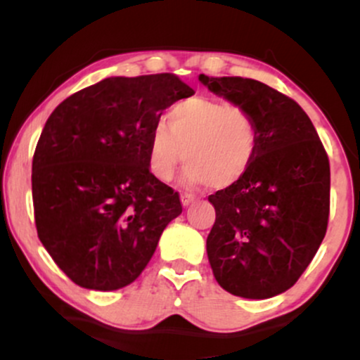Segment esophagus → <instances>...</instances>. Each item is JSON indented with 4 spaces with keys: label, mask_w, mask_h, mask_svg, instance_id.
<instances>
[{
    "label": "esophagus",
    "mask_w": 360,
    "mask_h": 360,
    "mask_svg": "<svg viewBox=\"0 0 360 360\" xmlns=\"http://www.w3.org/2000/svg\"><path fill=\"white\" fill-rule=\"evenodd\" d=\"M193 201H194V194H191V193H183V194H181V203H183L184 206L191 205Z\"/></svg>",
    "instance_id": "1"
}]
</instances>
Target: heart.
I'll use <instances>...</instances> for the list:
<instances>
[{
    "mask_svg": "<svg viewBox=\"0 0 360 360\" xmlns=\"http://www.w3.org/2000/svg\"><path fill=\"white\" fill-rule=\"evenodd\" d=\"M257 150V130L249 111L213 98H189L167 111V125L157 122L148 135V169L171 181L188 160L184 179L225 189L249 171Z\"/></svg>",
    "mask_w": 360,
    "mask_h": 360,
    "instance_id": "heart-1",
    "label": "heart"
}]
</instances>
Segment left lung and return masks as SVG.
Wrapping results in <instances>:
<instances>
[{
  "label": "left lung",
  "instance_id": "left-lung-1",
  "mask_svg": "<svg viewBox=\"0 0 360 360\" xmlns=\"http://www.w3.org/2000/svg\"><path fill=\"white\" fill-rule=\"evenodd\" d=\"M200 81L249 111L257 150L249 171L208 196L214 223L210 266L225 291L266 300L295 286L323 240L330 213V162L311 120L295 100L247 77Z\"/></svg>",
  "mask_w": 360,
  "mask_h": 360
}]
</instances>
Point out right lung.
Segmentation results:
<instances>
[{"instance_id":"add662e5","label":"right lung","mask_w":360,"mask_h":360,"mask_svg":"<svg viewBox=\"0 0 360 360\" xmlns=\"http://www.w3.org/2000/svg\"><path fill=\"white\" fill-rule=\"evenodd\" d=\"M194 91L176 74L106 77L52 111L32 162L40 242L72 283L115 291L154 255L179 194L148 169V135Z\"/></svg>"}]
</instances>
